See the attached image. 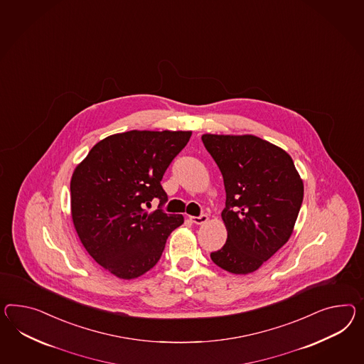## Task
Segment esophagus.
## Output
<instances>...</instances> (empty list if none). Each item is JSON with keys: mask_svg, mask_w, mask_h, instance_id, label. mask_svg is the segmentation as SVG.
<instances>
[{"mask_svg": "<svg viewBox=\"0 0 364 364\" xmlns=\"http://www.w3.org/2000/svg\"><path fill=\"white\" fill-rule=\"evenodd\" d=\"M190 220L193 223L198 224V225H202L208 222V216L207 215H200V216H190Z\"/></svg>", "mask_w": 364, "mask_h": 364, "instance_id": "34e87169", "label": "esophagus"}]
</instances>
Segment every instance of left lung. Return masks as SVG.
<instances>
[{
  "label": "left lung",
  "instance_id": "8db88e82",
  "mask_svg": "<svg viewBox=\"0 0 364 364\" xmlns=\"http://www.w3.org/2000/svg\"><path fill=\"white\" fill-rule=\"evenodd\" d=\"M223 176L227 242L211 253L218 267L248 274L289 240L304 199V182L289 154L253 134L202 136Z\"/></svg>",
  "mask_w": 364,
  "mask_h": 364
}]
</instances>
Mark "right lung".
Returning <instances> with one entry per match:
<instances>
[{
	"mask_svg": "<svg viewBox=\"0 0 364 364\" xmlns=\"http://www.w3.org/2000/svg\"><path fill=\"white\" fill-rule=\"evenodd\" d=\"M191 131H129L105 137L75 168L71 218L85 251L122 280L151 269L182 215L148 213L168 200L161 179Z\"/></svg>",
	"mask_w": 364,
	"mask_h": 364,
	"instance_id": "1",
	"label": "right lung"
}]
</instances>
